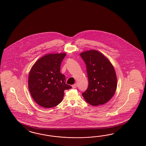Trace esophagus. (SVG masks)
Wrapping results in <instances>:
<instances>
[{
	"mask_svg": "<svg viewBox=\"0 0 146 146\" xmlns=\"http://www.w3.org/2000/svg\"><path fill=\"white\" fill-rule=\"evenodd\" d=\"M72 86V88H73V89H75V88L77 87V84H74V85H73Z\"/></svg>",
	"mask_w": 146,
	"mask_h": 146,
	"instance_id": "esophagus-1",
	"label": "esophagus"
}]
</instances>
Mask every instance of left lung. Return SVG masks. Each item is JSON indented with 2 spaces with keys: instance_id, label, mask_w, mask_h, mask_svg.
Returning <instances> with one entry per match:
<instances>
[{
  "instance_id": "left-lung-1",
  "label": "left lung",
  "mask_w": 146,
  "mask_h": 146,
  "mask_svg": "<svg viewBox=\"0 0 146 146\" xmlns=\"http://www.w3.org/2000/svg\"><path fill=\"white\" fill-rule=\"evenodd\" d=\"M86 65L89 86L82 96L93 106L108 102L115 92L117 78L113 66L103 54L96 50L80 54Z\"/></svg>"
}]
</instances>
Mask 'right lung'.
Here are the masks:
<instances>
[{
  "mask_svg": "<svg viewBox=\"0 0 146 146\" xmlns=\"http://www.w3.org/2000/svg\"><path fill=\"white\" fill-rule=\"evenodd\" d=\"M66 53L49 54L37 60L29 72V89L33 99L41 107L50 108L60 103L64 91L72 88L60 73Z\"/></svg>",
  "mask_w": 146,
  "mask_h": 146,
  "instance_id": "right-lung-1",
  "label": "right lung"
}]
</instances>
